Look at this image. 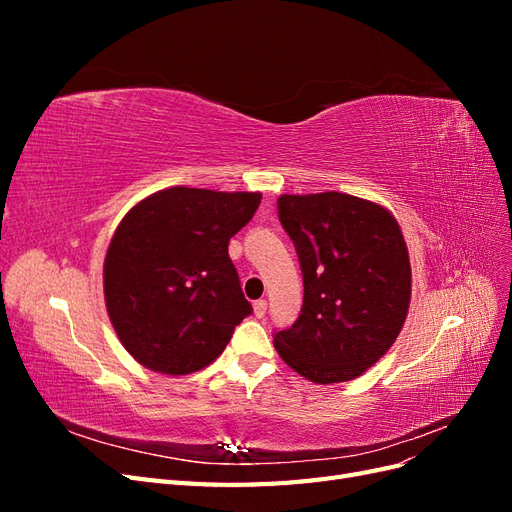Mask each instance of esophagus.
<instances>
[{"mask_svg": "<svg viewBox=\"0 0 512 512\" xmlns=\"http://www.w3.org/2000/svg\"><path fill=\"white\" fill-rule=\"evenodd\" d=\"M265 314H267V301L260 299V301L254 303V316L256 318H265Z\"/></svg>", "mask_w": 512, "mask_h": 512, "instance_id": "esophagus-1", "label": "esophagus"}]
</instances>
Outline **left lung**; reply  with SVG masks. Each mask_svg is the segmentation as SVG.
<instances>
[{
	"label": "left lung",
	"instance_id": "obj_1",
	"mask_svg": "<svg viewBox=\"0 0 512 512\" xmlns=\"http://www.w3.org/2000/svg\"><path fill=\"white\" fill-rule=\"evenodd\" d=\"M303 273V307L275 350L316 384L359 378L393 346L410 305L401 228L384 207L342 192L277 198Z\"/></svg>",
	"mask_w": 512,
	"mask_h": 512
}]
</instances>
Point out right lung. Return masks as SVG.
Masks as SVG:
<instances>
[{"mask_svg":"<svg viewBox=\"0 0 512 512\" xmlns=\"http://www.w3.org/2000/svg\"><path fill=\"white\" fill-rule=\"evenodd\" d=\"M258 192L168 188L132 207L104 260V299L123 348L147 369L183 376L224 352L252 314L228 241Z\"/></svg>","mask_w":512,"mask_h":512,"instance_id":"add662e5","label":"right lung"}]
</instances>
